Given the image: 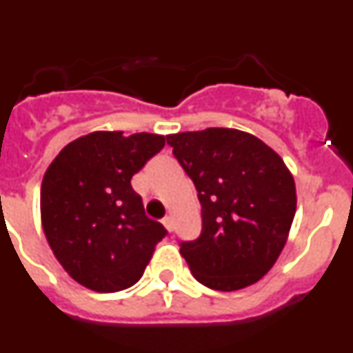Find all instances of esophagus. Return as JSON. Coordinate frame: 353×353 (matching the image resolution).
Masks as SVG:
<instances>
[{"label":"esophagus","mask_w":353,"mask_h":353,"mask_svg":"<svg viewBox=\"0 0 353 353\" xmlns=\"http://www.w3.org/2000/svg\"><path fill=\"white\" fill-rule=\"evenodd\" d=\"M162 224L166 226L168 232H173V228H174V221H173V215H166L164 219H162Z\"/></svg>","instance_id":"34e87169"}]
</instances>
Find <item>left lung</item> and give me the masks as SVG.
I'll return each instance as SVG.
<instances>
[{
    "instance_id": "8db88e82",
    "label": "left lung",
    "mask_w": 353,
    "mask_h": 353,
    "mask_svg": "<svg viewBox=\"0 0 353 353\" xmlns=\"http://www.w3.org/2000/svg\"><path fill=\"white\" fill-rule=\"evenodd\" d=\"M168 145L201 203V235L180 242L192 276L219 292L260 281L281 254L297 208L283 159L256 136L219 127L171 134Z\"/></svg>"
}]
</instances>
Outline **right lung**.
<instances>
[{
  "instance_id": "obj_1",
  "label": "right lung",
  "mask_w": 353,
  "mask_h": 353,
  "mask_svg": "<svg viewBox=\"0 0 353 353\" xmlns=\"http://www.w3.org/2000/svg\"><path fill=\"white\" fill-rule=\"evenodd\" d=\"M166 145L159 134H86L68 143L40 189L42 228L56 260L79 285L113 293L141 279L166 228L145 214L130 180Z\"/></svg>"
}]
</instances>
